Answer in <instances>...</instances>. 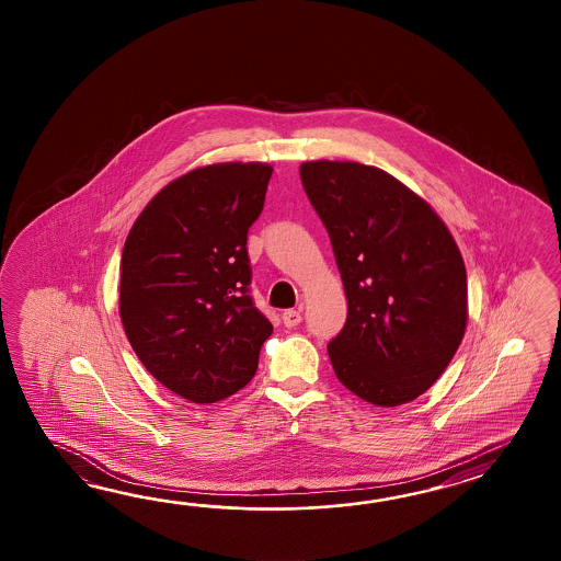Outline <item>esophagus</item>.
<instances>
[{
	"label": "esophagus",
	"instance_id": "1",
	"mask_svg": "<svg viewBox=\"0 0 561 561\" xmlns=\"http://www.w3.org/2000/svg\"><path fill=\"white\" fill-rule=\"evenodd\" d=\"M300 321H302L300 309H290L283 312V322H285L286 327H297V324H300Z\"/></svg>",
	"mask_w": 561,
	"mask_h": 561
}]
</instances>
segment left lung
Masks as SVG:
<instances>
[{
    "label": "left lung",
    "mask_w": 561,
    "mask_h": 561,
    "mask_svg": "<svg viewBox=\"0 0 561 561\" xmlns=\"http://www.w3.org/2000/svg\"><path fill=\"white\" fill-rule=\"evenodd\" d=\"M300 180L345 286V327L327 346L336 379L373 405L417 399L466 334V264L451 232L379 168L317 160Z\"/></svg>",
    "instance_id": "8db88e82"
}]
</instances>
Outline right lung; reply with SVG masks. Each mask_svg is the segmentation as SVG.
Masks as SVG:
<instances>
[{
    "instance_id": "add662e5",
    "label": "right lung",
    "mask_w": 561,
    "mask_h": 561,
    "mask_svg": "<svg viewBox=\"0 0 561 561\" xmlns=\"http://www.w3.org/2000/svg\"><path fill=\"white\" fill-rule=\"evenodd\" d=\"M273 168L225 162L170 182L122 251L119 319L156 381L192 403L240 391L273 324L252 302L247 239Z\"/></svg>"
}]
</instances>
